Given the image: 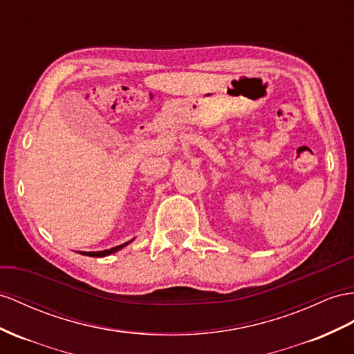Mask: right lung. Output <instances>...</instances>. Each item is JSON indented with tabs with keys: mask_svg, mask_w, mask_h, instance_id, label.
<instances>
[{
	"mask_svg": "<svg viewBox=\"0 0 354 354\" xmlns=\"http://www.w3.org/2000/svg\"><path fill=\"white\" fill-rule=\"evenodd\" d=\"M131 241H133V239H131ZM131 241L122 243V245H118V247H113V248H111V250H104V251H88V252H86V251H80V254L89 256V257H104V256L112 254V252L120 251V250H121V248H124L125 245H129V243H130Z\"/></svg>",
	"mask_w": 354,
	"mask_h": 354,
	"instance_id": "obj_1",
	"label": "right lung"
}]
</instances>
